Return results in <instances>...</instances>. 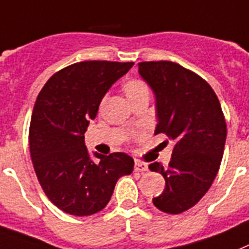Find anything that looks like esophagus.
Segmentation results:
<instances>
[{"label":"esophagus","mask_w":249,"mask_h":249,"mask_svg":"<svg viewBox=\"0 0 249 249\" xmlns=\"http://www.w3.org/2000/svg\"><path fill=\"white\" fill-rule=\"evenodd\" d=\"M134 170L139 171V173H143V171L148 170V165L142 161H135L134 163Z\"/></svg>","instance_id":"1"}]
</instances>
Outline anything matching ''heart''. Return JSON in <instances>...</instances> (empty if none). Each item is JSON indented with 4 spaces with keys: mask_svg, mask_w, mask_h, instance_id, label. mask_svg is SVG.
I'll return each mask as SVG.
<instances>
[{
    "mask_svg": "<svg viewBox=\"0 0 249 249\" xmlns=\"http://www.w3.org/2000/svg\"><path fill=\"white\" fill-rule=\"evenodd\" d=\"M123 90H124L125 96L128 97V100L130 101L131 105H134L135 102L147 98L149 97V87L147 86V83L144 80L139 78H129L123 83Z\"/></svg>",
    "mask_w": 249,
    "mask_h": 249,
    "instance_id": "heart-1",
    "label": "heart"
}]
</instances>
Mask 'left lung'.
Returning a JSON list of instances; mask_svg holds the SVG:
<instances>
[{"label":"left lung","mask_w":249,"mask_h":249,"mask_svg":"<svg viewBox=\"0 0 249 249\" xmlns=\"http://www.w3.org/2000/svg\"><path fill=\"white\" fill-rule=\"evenodd\" d=\"M138 69L156 96L155 134L174 142L166 167L159 162L148 166L165 178V189L153 205L166 213H181L215 180L225 147V116L211 86L195 71L171 61L139 62Z\"/></svg>","instance_id":"obj_1"}]
</instances>
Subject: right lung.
<instances>
[{"mask_svg":"<svg viewBox=\"0 0 249 249\" xmlns=\"http://www.w3.org/2000/svg\"><path fill=\"white\" fill-rule=\"evenodd\" d=\"M134 62L82 61L54 72L39 92L29 126L34 171L48 199L66 213L89 216L106 207L134 160L123 152L92 161L84 133L112 84Z\"/></svg>","mask_w":249,"mask_h":249,"instance_id":"obj_1","label":"right lung"}]
</instances>
